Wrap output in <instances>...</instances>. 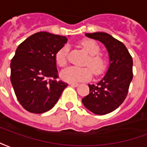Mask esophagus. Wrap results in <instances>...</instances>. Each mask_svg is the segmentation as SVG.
<instances>
[{"instance_id": "34e87169", "label": "esophagus", "mask_w": 147, "mask_h": 147, "mask_svg": "<svg viewBox=\"0 0 147 147\" xmlns=\"http://www.w3.org/2000/svg\"><path fill=\"white\" fill-rule=\"evenodd\" d=\"M71 86H79V83H69Z\"/></svg>"}]
</instances>
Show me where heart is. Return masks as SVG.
<instances>
[{
	"mask_svg": "<svg viewBox=\"0 0 147 147\" xmlns=\"http://www.w3.org/2000/svg\"><path fill=\"white\" fill-rule=\"evenodd\" d=\"M80 44L83 49L90 55L85 62V65L89 66L95 75H99L103 72L106 67V60L102 55L98 54L100 53V47L98 43L94 40L84 39ZM67 53L68 46L64 45L55 55L56 62L60 67H64L67 64ZM91 70L89 67H69L61 71V77L64 81L71 83L85 81L91 77Z\"/></svg>",
	"mask_w": 147,
	"mask_h": 147,
	"instance_id": "b5f03b06",
	"label": "heart"
}]
</instances>
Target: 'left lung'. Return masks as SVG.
I'll return each instance as SVG.
<instances>
[{
  "label": "left lung",
  "instance_id": "obj_1",
  "mask_svg": "<svg viewBox=\"0 0 147 147\" xmlns=\"http://www.w3.org/2000/svg\"><path fill=\"white\" fill-rule=\"evenodd\" d=\"M104 44L109 58L105 75L96 84H88L89 94L82 102L93 113L105 115L117 109L126 98L133 78L131 56L123 43L104 32L85 34Z\"/></svg>",
  "mask_w": 147,
  "mask_h": 147
}]
</instances>
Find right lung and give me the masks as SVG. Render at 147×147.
Returning a JSON list of instances; mask_svg holds the SVG:
<instances>
[{"mask_svg":"<svg viewBox=\"0 0 147 147\" xmlns=\"http://www.w3.org/2000/svg\"><path fill=\"white\" fill-rule=\"evenodd\" d=\"M65 36L38 32L19 45L11 59V83L18 101L33 113L50 110L67 83L58 78L55 55L67 43Z\"/></svg>","mask_w":147,"mask_h":147,"instance_id":"obj_1","label":"right lung"}]
</instances>
